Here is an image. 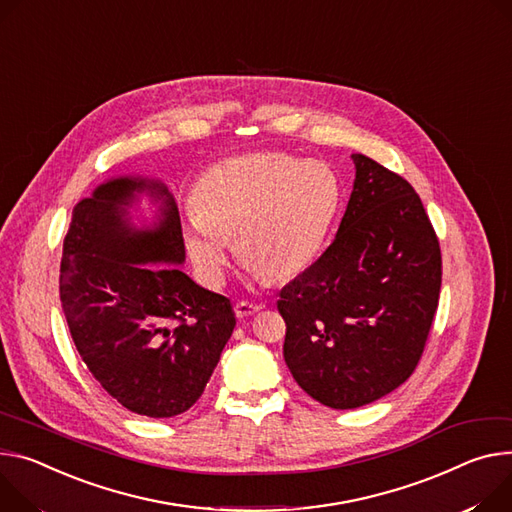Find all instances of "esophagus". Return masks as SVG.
I'll list each match as a JSON object with an SVG mask.
<instances>
[{"label":"esophagus","instance_id":"34e87169","mask_svg":"<svg viewBox=\"0 0 512 512\" xmlns=\"http://www.w3.org/2000/svg\"><path fill=\"white\" fill-rule=\"evenodd\" d=\"M263 308V304H255V302H247V300H239L237 304H235V312H237V316H251V314H255V312H259Z\"/></svg>","mask_w":512,"mask_h":512}]
</instances>
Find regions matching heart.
I'll return each instance as SVG.
<instances>
[{
    "label": "heart",
    "mask_w": 512,
    "mask_h": 512,
    "mask_svg": "<svg viewBox=\"0 0 512 512\" xmlns=\"http://www.w3.org/2000/svg\"><path fill=\"white\" fill-rule=\"evenodd\" d=\"M341 202L329 165L284 153H257L214 165L188 212V247L204 280L220 284L230 257L269 282L304 271L320 253Z\"/></svg>",
    "instance_id": "1"
}]
</instances>
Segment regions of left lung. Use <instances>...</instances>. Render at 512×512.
<instances>
[{
	"instance_id": "left-lung-1",
	"label": "left lung",
	"mask_w": 512,
	"mask_h": 512,
	"mask_svg": "<svg viewBox=\"0 0 512 512\" xmlns=\"http://www.w3.org/2000/svg\"><path fill=\"white\" fill-rule=\"evenodd\" d=\"M335 241L277 300L284 359L320 404L349 410L404 384L429 339L441 249L412 185L365 155Z\"/></svg>"
}]
</instances>
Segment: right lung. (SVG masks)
<instances>
[{"label": "right lung", "mask_w": 512, "mask_h": 512, "mask_svg": "<svg viewBox=\"0 0 512 512\" xmlns=\"http://www.w3.org/2000/svg\"><path fill=\"white\" fill-rule=\"evenodd\" d=\"M143 191L162 202L153 229L127 218ZM183 261L179 212L161 181L110 179L73 208L59 277L73 343L114 400L151 418L196 404L237 324L230 300L198 286Z\"/></svg>", "instance_id": "1"}]
</instances>
